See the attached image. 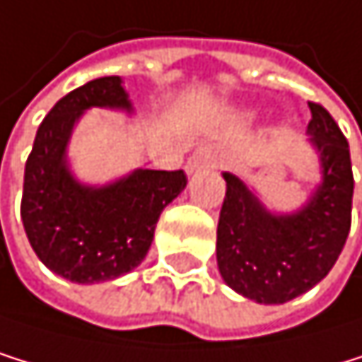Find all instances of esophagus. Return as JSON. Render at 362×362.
Wrapping results in <instances>:
<instances>
[{
    "instance_id": "esophagus-1",
    "label": "esophagus",
    "mask_w": 362,
    "mask_h": 362,
    "mask_svg": "<svg viewBox=\"0 0 362 362\" xmlns=\"http://www.w3.org/2000/svg\"><path fill=\"white\" fill-rule=\"evenodd\" d=\"M220 163H222L220 151H217L213 145H204V147L195 149V153L189 160V167L191 169H195V167H217Z\"/></svg>"
}]
</instances>
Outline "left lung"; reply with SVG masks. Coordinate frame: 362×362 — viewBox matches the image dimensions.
<instances>
[{
  "label": "left lung",
  "mask_w": 362,
  "mask_h": 362,
  "mask_svg": "<svg viewBox=\"0 0 362 362\" xmlns=\"http://www.w3.org/2000/svg\"><path fill=\"white\" fill-rule=\"evenodd\" d=\"M308 105V134L323 165V185L308 206L272 215L240 177L224 173L217 266L233 290L257 303H286L315 288L337 264L349 235L354 175L347 138L321 103Z\"/></svg>",
  "instance_id": "8db88e82"
}]
</instances>
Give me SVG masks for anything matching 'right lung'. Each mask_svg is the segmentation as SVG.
<instances>
[{
    "label": "right lung",
    "mask_w": 362,
    "mask_h": 362,
    "mask_svg": "<svg viewBox=\"0 0 362 362\" xmlns=\"http://www.w3.org/2000/svg\"><path fill=\"white\" fill-rule=\"evenodd\" d=\"M88 107H125L120 76L94 78L65 94L43 118L25 160L21 222L39 259L74 284L110 281L134 270L151 246L163 209L187 187V173L138 169L90 189L65 169V145Z\"/></svg>",
    "instance_id": "add662e5"
}]
</instances>
